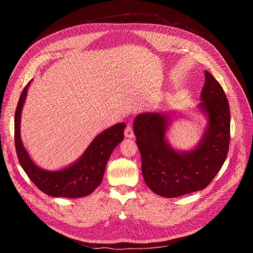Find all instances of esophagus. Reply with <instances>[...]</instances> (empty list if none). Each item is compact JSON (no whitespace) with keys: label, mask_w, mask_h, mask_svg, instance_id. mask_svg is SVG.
Masks as SVG:
<instances>
[{"label":"esophagus","mask_w":253,"mask_h":253,"mask_svg":"<svg viewBox=\"0 0 253 253\" xmlns=\"http://www.w3.org/2000/svg\"><path fill=\"white\" fill-rule=\"evenodd\" d=\"M124 135L126 138H133L134 137V133L132 130V127L130 125H128L124 131Z\"/></svg>","instance_id":"34e87169"}]
</instances>
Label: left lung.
I'll return each mask as SVG.
<instances>
[{
    "instance_id": "1",
    "label": "left lung",
    "mask_w": 253,
    "mask_h": 253,
    "mask_svg": "<svg viewBox=\"0 0 253 253\" xmlns=\"http://www.w3.org/2000/svg\"><path fill=\"white\" fill-rule=\"evenodd\" d=\"M204 74L196 111L206 124L193 148L178 150L169 142L171 113L143 112L134 119L144 181L157 195L174 198L204 189L226 159L230 140L229 104L217 80L207 71Z\"/></svg>"
}]
</instances>
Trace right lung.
Masks as SVG:
<instances>
[{"instance_id":"1","label":"right lung","mask_w":253,"mask_h":253,"mask_svg":"<svg viewBox=\"0 0 253 253\" xmlns=\"http://www.w3.org/2000/svg\"><path fill=\"white\" fill-rule=\"evenodd\" d=\"M32 81L24 88L15 113V146L19 162L32 182L45 194L52 197H85L101 184L107 162L124 138L126 124L117 123L102 131L73 163L58 170H46L33 161L21 138L22 110Z\"/></svg>"}]
</instances>
